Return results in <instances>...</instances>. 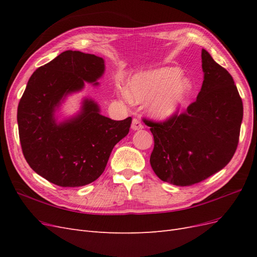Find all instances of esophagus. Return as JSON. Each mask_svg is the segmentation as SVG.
Listing matches in <instances>:
<instances>
[{
  "instance_id": "obj_1",
  "label": "esophagus",
  "mask_w": 257,
  "mask_h": 257,
  "mask_svg": "<svg viewBox=\"0 0 257 257\" xmlns=\"http://www.w3.org/2000/svg\"><path fill=\"white\" fill-rule=\"evenodd\" d=\"M131 127L133 131H138V130H143L144 125H143V123L139 121L138 119H133V121H132Z\"/></svg>"
}]
</instances>
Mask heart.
<instances>
[{
  "label": "heart",
  "instance_id": "1",
  "mask_svg": "<svg viewBox=\"0 0 257 257\" xmlns=\"http://www.w3.org/2000/svg\"><path fill=\"white\" fill-rule=\"evenodd\" d=\"M192 91V80L178 67H158L132 76L125 94L134 103L149 102L152 118L166 121L180 112Z\"/></svg>",
  "mask_w": 257,
  "mask_h": 257
}]
</instances>
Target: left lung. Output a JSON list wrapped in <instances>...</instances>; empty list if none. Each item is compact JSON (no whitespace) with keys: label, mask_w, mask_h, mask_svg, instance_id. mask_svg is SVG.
Segmentation results:
<instances>
[{"label":"left lung","mask_w":257,"mask_h":257,"mask_svg":"<svg viewBox=\"0 0 257 257\" xmlns=\"http://www.w3.org/2000/svg\"><path fill=\"white\" fill-rule=\"evenodd\" d=\"M204 81L184 113L149 121L154 137L150 164L162 181L189 186L226 166L239 141L242 100L230 74L201 50Z\"/></svg>","instance_id":"left-lung-1"}]
</instances>
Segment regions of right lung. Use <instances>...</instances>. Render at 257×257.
<instances>
[{
	"label": "right lung",
	"mask_w": 257,
	"mask_h": 257,
	"mask_svg": "<svg viewBox=\"0 0 257 257\" xmlns=\"http://www.w3.org/2000/svg\"><path fill=\"white\" fill-rule=\"evenodd\" d=\"M105 61L94 54L66 50L30 77L17 111L19 138L30 167L63 188L87 185L103 174L113 147L128 134L132 118L114 121L84 97L79 111L60 119L65 99L98 85Z\"/></svg>",
	"instance_id": "right-lung-1"
}]
</instances>
